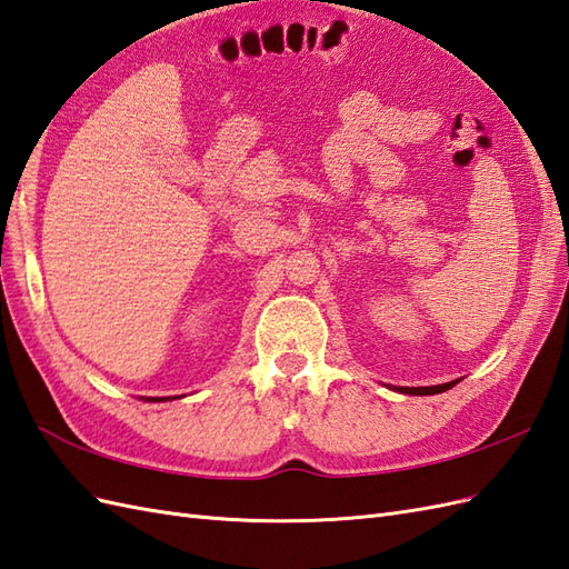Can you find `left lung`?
Listing matches in <instances>:
<instances>
[{"mask_svg":"<svg viewBox=\"0 0 569 569\" xmlns=\"http://www.w3.org/2000/svg\"><path fill=\"white\" fill-rule=\"evenodd\" d=\"M459 380H450V382H442V386H431V388H397L399 392H405V395H438V392H445V390H450V388H455Z\"/></svg>","mask_w":569,"mask_h":569,"instance_id":"left-lung-1","label":"left lung"}]
</instances>
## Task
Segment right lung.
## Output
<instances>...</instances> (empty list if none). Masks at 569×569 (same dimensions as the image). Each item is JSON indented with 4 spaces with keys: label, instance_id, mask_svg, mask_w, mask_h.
Returning <instances> with one entry per match:
<instances>
[{
    "label": "right lung",
    "instance_id": "right-lung-1",
    "mask_svg": "<svg viewBox=\"0 0 569 569\" xmlns=\"http://www.w3.org/2000/svg\"><path fill=\"white\" fill-rule=\"evenodd\" d=\"M148 399H150V397H148ZM162 399H167V397H162ZM162 399H158V397H156V399H152V402H162Z\"/></svg>",
    "mask_w": 569,
    "mask_h": 569
}]
</instances>
